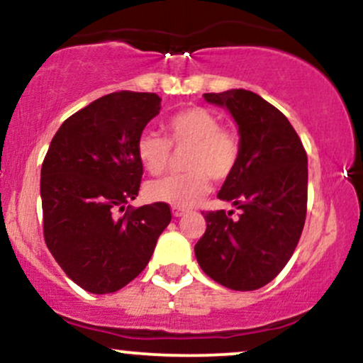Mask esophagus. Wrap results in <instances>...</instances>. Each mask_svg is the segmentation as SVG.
Here are the masks:
<instances>
[{
    "label": "esophagus",
    "instance_id": "obj_1",
    "mask_svg": "<svg viewBox=\"0 0 363 363\" xmlns=\"http://www.w3.org/2000/svg\"><path fill=\"white\" fill-rule=\"evenodd\" d=\"M172 215L179 218V216H184L186 215V210H182V208H172Z\"/></svg>",
    "mask_w": 363,
    "mask_h": 363
}]
</instances>
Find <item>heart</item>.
Returning a JSON list of instances; mask_svg holds the SVG:
<instances>
[{"label":"heart","mask_w":363,"mask_h":363,"mask_svg":"<svg viewBox=\"0 0 363 363\" xmlns=\"http://www.w3.org/2000/svg\"><path fill=\"white\" fill-rule=\"evenodd\" d=\"M167 138L157 131H143L136 140V157L152 176L169 167L172 148L184 150L186 172L150 182V199L174 208H189L210 189V179L227 181L235 172L242 152L235 129L223 128L220 118L206 107H187L170 116L165 124Z\"/></svg>","instance_id":"heart-1"}]
</instances>
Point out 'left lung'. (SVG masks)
<instances>
[{"mask_svg": "<svg viewBox=\"0 0 363 363\" xmlns=\"http://www.w3.org/2000/svg\"><path fill=\"white\" fill-rule=\"evenodd\" d=\"M239 124L240 160L218 198L234 211H206V232L196 259L211 280L232 290H257L285 268L307 213V153L297 131L277 107L254 91L205 94Z\"/></svg>", "mask_w": 363, "mask_h": 363, "instance_id": "1", "label": "left lung"}]
</instances>
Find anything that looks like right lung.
Returning a JSON list of instances; mask_svg holds the SVG:
<instances>
[{"label":"right lung","instance_id":"1","mask_svg":"<svg viewBox=\"0 0 363 363\" xmlns=\"http://www.w3.org/2000/svg\"><path fill=\"white\" fill-rule=\"evenodd\" d=\"M160 101L148 91L104 95L69 116L45 153L44 240L62 272L90 294L135 280L172 220L167 203L126 208L143 176L136 140Z\"/></svg>","mask_w":363,"mask_h":363}]
</instances>
